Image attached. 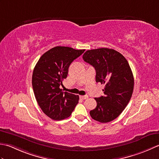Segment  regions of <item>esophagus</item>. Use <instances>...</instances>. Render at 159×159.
I'll return each instance as SVG.
<instances>
[{"mask_svg": "<svg viewBox=\"0 0 159 159\" xmlns=\"http://www.w3.org/2000/svg\"><path fill=\"white\" fill-rule=\"evenodd\" d=\"M80 98L82 99H86L89 98V96L88 95H80Z\"/></svg>", "mask_w": 159, "mask_h": 159, "instance_id": "esophagus-1", "label": "esophagus"}]
</instances>
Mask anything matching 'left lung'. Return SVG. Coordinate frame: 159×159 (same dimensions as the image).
Returning a JSON list of instances; mask_svg holds the SVG:
<instances>
[{"label": "left lung", "instance_id": "obj_1", "mask_svg": "<svg viewBox=\"0 0 159 159\" xmlns=\"http://www.w3.org/2000/svg\"><path fill=\"white\" fill-rule=\"evenodd\" d=\"M82 57L95 68L96 82L105 84L104 96L95 98L97 106L90 115L99 122L112 121L127 106L133 92L134 77L128 61L118 51L108 48L88 50Z\"/></svg>", "mask_w": 159, "mask_h": 159}]
</instances>
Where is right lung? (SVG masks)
<instances>
[{
	"label": "right lung",
	"mask_w": 159,
	"mask_h": 159,
	"mask_svg": "<svg viewBox=\"0 0 159 159\" xmlns=\"http://www.w3.org/2000/svg\"><path fill=\"white\" fill-rule=\"evenodd\" d=\"M84 51L53 47L40 57L34 68L32 86L35 98L44 114L53 120L69 117L78 103V95L64 92L60 87L66 78L70 64Z\"/></svg>",
	"instance_id": "right-lung-1"
}]
</instances>
